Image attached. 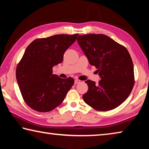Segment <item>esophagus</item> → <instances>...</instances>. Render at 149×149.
Masks as SVG:
<instances>
[{"mask_svg":"<svg viewBox=\"0 0 149 149\" xmlns=\"http://www.w3.org/2000/svg\"><path fill=\"white\" fill-rule=\"evenodd\" d=\"M80 82H81L80 80H79V79H75V81H74L75 84H79Z\"/></svg>","mask_w":149,"mask_h":149,"instance_id":"34e87169","label":"esophagus"}]
</instances>
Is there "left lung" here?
Wrapping results in <instances>:
<instances>
[{
    "instance_id": "left-lung-1",
    "label": "left lung",
    "mask_w": 149,
    "mask_h": 149,
    "mask_svg": "<svg viewBox=\"0 0 149 149\" xmlns=\"http://www.w3.org/2000/svg\"><path fill=\"white\" fill-rule=\"evenodd\" d=\"M77 42L89 64L95 65L100 79L99 84L87 80L89 89L83 95L85 102L94 109H114L129 97L134 85V69L126 48L107 35H79Z\"/></svg>"
}]
</instances>
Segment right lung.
<instances>
[{"instance_id": "1", "label": "right lung", "mask_w": 149, "mask_h": 149, "mask_svg": "<svg viewBox=\"0 0 149 149\" xmlns=\"http://www.w3.org/2000/svg\"><path fill=\"white\" fill-rule=\"evenodd\" d=\"M78 34H60L34 40L17 65V84L24 101L40 112L51 111L63 102L74 84L72 77L52 74V68L63 61L65 50Z\"/></svg>"}]
</instances>
